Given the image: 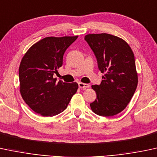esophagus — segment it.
Here are the masks:
<instances>
[{
  "mask_svg": "<svg viewBox=\"0 0 157 157\" xmlns=\"http://www.w3.org/2000/svg\"><path fill=\"white\" fill-rule=\"evenodd\" d=\"M78 84L79 88H81V89H82V88H87V87H89V86H90L89 84L82 83V82H78Z\"/></svg>",
  "mask_w": 157,
  "mask_h": 157,
  "instance_id": "34e87169",
  "label": "esophagus"
}]
</instances>
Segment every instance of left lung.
Listing matches in <instances>:
<instances>
[{
    "instance_id": "left-lung-1",
    "label": "left lung",
    "mask_w": 157,
    "mask_h": 157,
    "mask_svg": "<svg viewBox=\"0 0 157 157\" xmlns=\"http://www.w3.org/2000/svg\"><path fill=\"white\" fill-rule=\"evenodd\" d=\"M84 40L105 73L101 84L92 86L96 98L90 105L91 110L101 117L117 115L127 107L138 84L133 51L124 40L107 33L87 35Z\"/></svg>"
}]
</instances>
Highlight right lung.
<instances>
[{"mask_svg": "<svg viewBox=\"0 0 157 157\" xmlns=\"http://www.w3.org/2000/svg\"><path fill=\"white\" fill-rule=\"evenodd\" d=\"M77 38L47 37L32 46L21 60V94L26 105L43 117H53L64 111L78 90L76 82H56L53 78L62 66L65 51Z\"/></svg>", "mask_w": 157, "mask_h": 157, "instance_id": "obj_1", "label": "right lung"}]
</instances>
